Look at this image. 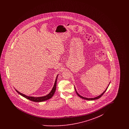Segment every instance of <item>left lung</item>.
I'll return each mask as SVG.
<instances>
[{
	"label": "left lung",
	"instance_id": "8db88e82",
	"mask_svg": "<svg viewBox=\"0 0 129 129\" xmlns=\"http://www.w3.org/2000/svg\"><path fill=\"white\" fill-rule=\"evenodd\" d=\"M109 84H110V83L109 84V85H108V86L107 87V88L105 89V90H104V92H103L102 94H101V95H100L99 96H97V97H95V98H86V97H83V96H81L80 94H79L78 93V92H77V91H76V88H75V87H74L75 88V91H76V94H77V95L79 96V97H80V98H81L82 99H84V100H89V101H93V100H97V99H98L100 98H101L102 96H103V95L104 94L105 92L106 91V90H107V88L108 87V86H109Z\"/></svg>",
	"mask_w": 129,
	"mask_h": 129
}]
</instances>
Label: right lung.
Segmentation results:
<instances>
[{"label":"right lung","mask_w":129,"mask_h":129,"mask_svg":"<svg viewBox=\"0 0 129 129\" xmlns=\"http://www.w3.org/2000/svg\"><path fill=\"white\" fill-rule=\"evenodd\" d=\"M58 74L56 76V79H55V83H54V86L53 87V88L52 89L51 91H50V92L48 94H47V95L46 96H42V97H33V96H27V95H25V94L22 93H20V92H19L16 89H15V90L17 91V92L20 95L22 96L23 97H25V98L27 99L28 100H29L32 102H43V101H46V100H48L50 98H51L54 93H55V90H56V81L57 79V77H58Z\"/></svg>","instance_id":"1"}]
</instances>
